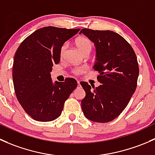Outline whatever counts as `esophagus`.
<instances>
[{
	"label": "esophagus",
	"mask_w": 155,
	"mask_h": 155,
	"mask_svg": "<svg viewBox=\"0 0 155 155\" xmlns=\"http://www.w3.org/2000/svg\"><path fill=\"white\" fill-rule=\"evenodd\" d=\"M81 87V84H80V81H78V88H80Z\"/></svg>",
	"instance_id": "1"
}]
</instances>
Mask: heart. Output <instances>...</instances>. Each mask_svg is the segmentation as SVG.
Wrapping results in <instances>:
<instances>
[{
	"instance_id": "b5f03b06",
	"label": "heart",
	"mask_w": 155,
	"mask_h": 155,
	"mask_svg": "<svg viewBox=\"0 0 155 155\" xmlns=\"http://www.w3.org/2000/svg\"><path fill=\"white\" fill-rule=\"evenodd\" d=\"M75 45H76V47H77L78 50H79V51L83 54H89L91 51H92V42H90L89 39H88L86 37L78 38L75 41ZM66 48H67V45L64 44L61 47V49H60V55L63 56V54H64ZM82 71H83L82 68H78L74 70V73L76 74H79L80 73L82 72Z\"/></svg>"
}]
</instances>
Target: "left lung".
I'll list each match as a JSON object with an SVG mask.
<instances>
[{
    "instance_id": "1",
    "label": "left lung",
    "mask_w": 155,
    "mask_h": 155,
    "mask_svg": "<svg viewBox=\"0 0 155 155\" xmlns=\"http://www.w3.org/2000/svg\"><path fill=\"white\" fill-rule=\"evenodd\" d=\"M85 35L94 43L96 51L92 68L99 71L101 85H81L86 92L81 101L86 118L95 122H108L125 110L137 88L139 66L134 51L122 36L110 30L84 28Z\"/></svg>"
}]
</instances>
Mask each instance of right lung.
<instances>
[{
  "mask_svg": "<svg viewBox=\"0 0 155 155\" xmlns=\"http://www.w3.org/2000/svg\"><path fill=\"white\" fill-rule=\"evenodd\" d=\"M80 29L45 27L27 37L15 52L12 80L17 99L34 120L51 122L61 115L65 101L77 87L73 78L53 82L52 67L60 49Z\"/></svg>",
  "mask_w": 155,
  "mask_h": 155,
  "instance_id": "obj_1",
  "label": "right lung"
}]
</instances>
